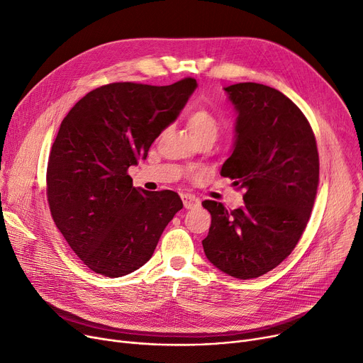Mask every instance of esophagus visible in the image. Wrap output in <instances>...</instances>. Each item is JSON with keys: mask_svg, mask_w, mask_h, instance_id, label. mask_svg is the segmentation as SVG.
<instances>
[{"mask_svg": "<svg viewBox=\"0 0 363 363\" xmlns=\"http://www.w3.org/2000/svg\"><path fill=\"white\" fill-rule=\"evenodd\" d=\"M181 199H182V201H184V207H185V208H194V207H199V206H200V200H199L196 196L182 194Z\"/></svg>", "mask_w": 363, "mask_h": 363, "instance_id": "obj_1", "label": "esophagus"}]
</instances>
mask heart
Segmentation results:
<instances>
[{
    "label": "heart",
    "mask_w": 363,
    "mask_h": 363,
    "mask_svg": "<svg viewBox=\"0 0 363 363\" xmlns=\"http://www.w3.org/2000/svg\"><path fill=\"white\" fill-rule=\"evenodd\" d=\"M186 126L194 140L199 137H206V135H212L216 138L218 130H219L216 118L206 108H199L189 114L188 121H186Z\"/></svg>",
    "instance_id": "1"
}]
</instances>
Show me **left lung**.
<instances>
[{
	"label": "left lung",
	"mask_w": 363,
	"mask_h": 363,
	"mask_svg": "<svg viewBox=\"0 0 363 363\" xmlns=\"http://www.w3.org/2000/svg\"><path fill=\"white\" fill-rule=\"evenodd\" d=\"M237 111L235 141L220 175L244 188V206L226 211L204 200L212 225L206 257L238 279L264 275L287 257L311 218L319 156L301 110L275 88L242 82L223 88Z\"/></svg>",
	"instance_id": "8db88e82"
}]
</instances>
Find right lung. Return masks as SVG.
<instances>
[{
	"label": "right lung",
	"instance_id": "right-lung-1",
	"mask_svg": "<svg viewBox=\"0 0 363 363\" xmlns=\"http://www.w3.org/2000/svg\"><path fill=\"white\" fill-rule=\"evenodd\" d=\"M196 88L191 78L166 86L108 84L63 119L48 159L47 196L55 226L91 271L119 278L140 269L182 208L175 191L133 186L128 169L147 157Z\"/></svg>",
	"mask_w": 363,
	"mask_h": 363
}]
</instances>
